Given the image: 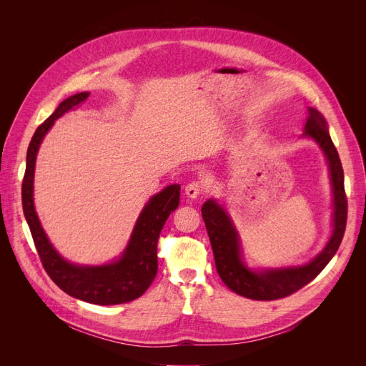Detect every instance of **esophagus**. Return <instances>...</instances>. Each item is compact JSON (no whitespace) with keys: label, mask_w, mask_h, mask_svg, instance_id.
<instances>
[{"label":"esophagus","mask_w":366,"mask_h":366,"mask_svg":"<svg viewBox=\"0 0 366 366\" xmlns=\"http://www.w3.org/2000/svg\"><path fill=\"white\" fill-rule=\"evenodd\" d=\"M204 185H202V182L201 181H191L189 184H187V187H185V194H187V197H189V198H197V197H199L201 194H204Z\"/></svg>","instance_id":"obj_1"}]
</instances>
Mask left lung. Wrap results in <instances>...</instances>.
Listing matches in <instances>:
<instances>
[{
	"label": "left lung",
	"mask_w": 366,
	"mask_h": 366,
	"mask_svg": "<svg viewBox=\"0 0 366 366\" xmlns=\"http://www.w3.org/2000/svg\"><path fill=\"white\" fill-rule=\"evenodd\" d=\"M304 136L315 139L326 153L335 201L332 239L325 250L310 264L298 268L268 269L264 272H253L247 269L240 259L237 233L226 212L214 199H208L201 208L202 220L214 253L216 269L222 281L232 291L246 298L271 301L297 292L325 269L342 243L347 220V198L345 192L343 168L336 146L329 134L326 120L316 109H308Z\"/></svg>",
	"instance_id": "obj_1"
}]
</instances>
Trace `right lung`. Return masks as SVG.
Instances as JSON below:
<instances>
[{"label": "right lung", "instance_id": "right-lung-1", "mask_svg": "<svg viewBox=\"0 0 366 366\" xmlns=\"http://www.w3.org/2000/svg\"><path fill=\"white\" fill-rule=\"evenodd\" d=\"M88 95V92H79L66 98L55 113L36 129L27 149L26 172L21 185L23 212L41 265L50 280L62 291L91 304H123L143 295L158 272V239L169 214L179 204L181 187L177 184L169 185L150 198L139 216L124 254L117 262L104 267H76L64 260L49 243L34 212V164L39 146L55 120L66 112L81 107Z\"/></svg>", "mask_w": 366, "mask_h": 366}]
</instances>
